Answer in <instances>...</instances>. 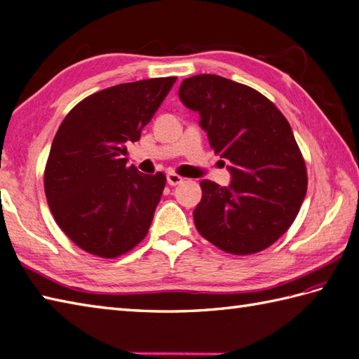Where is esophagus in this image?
Returning a JSON list of instances; mask_svg holds the SVG:
<instances>
[{"label":"esophagus","mask_w":359,"mask_h":359,"mask_svg":"<svg viewBox=\"0 0 359 359\" xmlns=\"http://www.w3.org/2000/svg\"><path fill=\"white\" fill-rule=\"evenodd\" d=\"M166 182H168V185L175 187V185H179V184H182V182H184V177H180V175H177L175 172H168L166 174Z\"/></svg>","instance_id":"esophagus-1"}]
</instances>
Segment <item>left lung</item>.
Masks as SVG:
<instances>
[{
  "instance_id": "1",
  "label": "left lung",
  "mask_w": 359,
  "mask_h": 359,
  "mask_svg": "<svg viewBox=\"0 0 359 359\" xmlns=\"http://www.w3.org/2000/svg\"><path fill=\"white\" fill-rule=\"evenodd\" d=\"M179 97L199 112L211 148L231 174L228 187L201 182L197 231L231 255L270 247L293 224L307 193L306 162L287 118L256 89L219 75L185 79Z\"/></svg>"
}]
</instances>
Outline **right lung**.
Instances as JSON below:
<instances>
[{"label": "right lung", "instance_id": "1", "mask_svg": "<svg viewBox=\"0 0 359 359\" xmlns=\"http://www.w3.org/2000/svg\"><path fill=\"white\" fill-rule=\"evenodd\" d=\"M175 77L123 83L86 97L65 117L44 170V191L58 226L75 245L117 257L140 243L163 194V172L126 165Z\"/></svg>", "mask_w": 359, "mask_h": 359}]
</instances>
